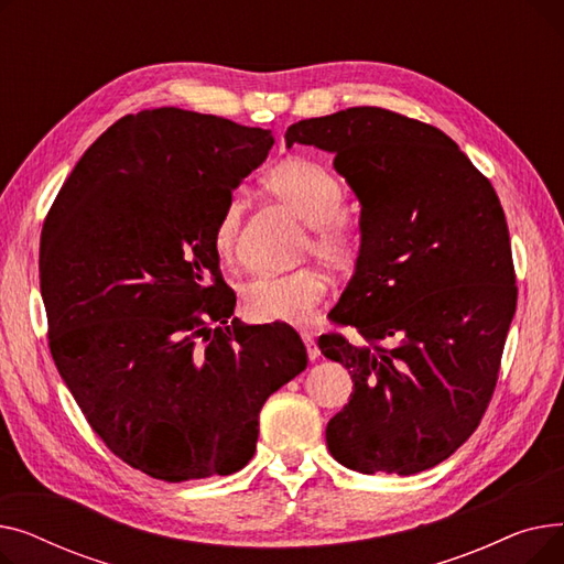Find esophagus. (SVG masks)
Instances as JSON below:
<instances>
[{"instance_id": "34e87169", "label": "esophagus", "mask_w": 564, "mask_h": 564, "mask_svg": "<svg viewBox=\"0 0 564 564\" xmlns=\"http://www.w3.org/2000/svg\"><path fill=\"white\" fill-rule=\"evenodd\" d=\"M302 340H304V345H306L308 359H311V361H315V359L319 357V349H317V345H315V338H313L308 332H302Z\"/></svg>"}]
</instances>
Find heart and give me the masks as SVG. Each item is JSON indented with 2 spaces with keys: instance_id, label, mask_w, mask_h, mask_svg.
<instances>
[{
  "instance_id": "1",
  "label": "heart",
  "mask_w": 564,
  "mask_h": 564,
  "mask_svg": "<svg viewBox=\"0 0 564 564\" xmlns=\"http://www.w3.org/2000/svg\"><path fill=\"white\" fill-rule=\"evenodd\" d=\"M267 189L290 205L311 228V249L322 260L345 267L359 249L357 228L338 217L345 189L336 177L311 160H285L270 175ZM245 198L230 194L221 205L213 230V245L221 258H232L240 242ZM327 276L317 267H300L283 274H258L242 290L247 313L258 322L306 324L327 294Z\"/></svg>"
}]
</instances>
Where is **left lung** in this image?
Instances as JSON below:
<instances>
[{"instance_id": "obj_1", "label": "left lung", "mask_w": 564, "mask_h": 564, "mask_svg": "<svg viewBox=\"0 0 564 564\" xmlns=\"http://www.w3.org/2000/svg\"><path fill=\"white\" fill-rule=\"evenodd\" d=\"M294 143L332 153L361 205L359 258L329 315L364 340L317 343L354 381L329 453L368 476H413L448 459L491 400L517 308L506 213L448 134L395 111L306 118L285 132Z\"/></svg>"}]
</instances>
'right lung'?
<instances>
[{"label": "right lung", "mask_w": 564, "mask_h": 564, "mask_svg": "<svg viewBox=\"0 0 564 564\" xmlns=\"http://www.w3.org/2000/svg\"><path fill=\"white\" fill-rule=\"evenodd\" d=\"M272 143L270 130L210 113H128L82 155L45 219L56 370L107 448L151 478L245 468L264 400L306 368L294 329L230 319L213 245L221 205Z\"/></svg>", "instance_id": "right-lung-1"}]
</instances>
